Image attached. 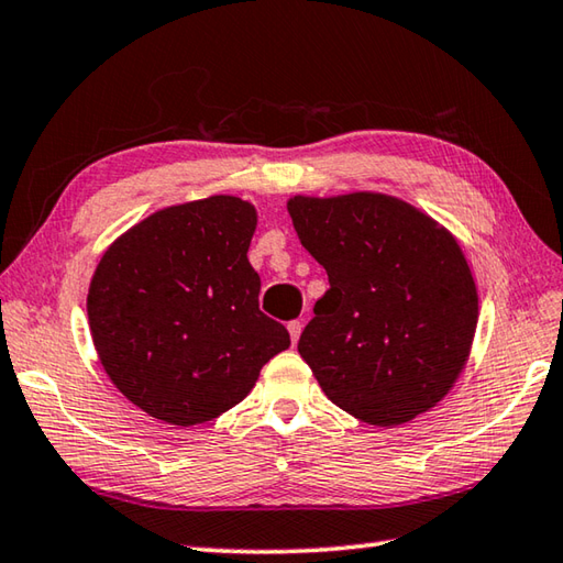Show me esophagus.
<instances>
[{"label":"esophagus","mask_w":563,"mask_h":563,"mask_svg":"<svg viewBox=\"0 0 563 563\" xmlns=\"http://www.w3.org/2000/svg\"><path fill=\"white\" fill-rule=\"evenodd\" d=\"M288 332H290L292 344H297V339H300V334H302V322H300V319H292V322H288Z\"/></svg>","instance_id":"esophagus-1"}]
</instances>
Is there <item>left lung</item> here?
Listing matches in <instances>:
<instances>
[{
	"mask_svg": "<svg viewBox=\"0 0 563 563\" xmlns=\"http://www.w3.org/2000/svg\"><path fill=\"white\" fill-rule=\"evenodd\" d=\"M288 212L329 275L297 341L327 398L376 427L434 407L464 371L478 324L476 283L456 239L378 192L297 195Z\"/></svg>",
	"mask_w": 563,
	"mask_h": 563,
	"instance_id": "obj_1",
	"label": "left lung"
}]
</instances>
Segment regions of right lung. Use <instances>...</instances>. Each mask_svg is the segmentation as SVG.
I'll list each match as a JSON object with an SVG mask.
<instances>
[{"label":"right lung","mask_w":563,"mask_h":563,"mask_svg":"<svg viewBox=\"0 0 563 563\" xmlns=\"http://www.w3.org/2000/svg\"><path fill=\"white\" fill-rule=\"evenodd\" d=\"M253 231V205L214 195L146 217L99 261L87 295L97 356L156 420H214L290 346L288 329L258 310Z\"/></svg>","instance_id":"right-lung-1"}]
</instances>
